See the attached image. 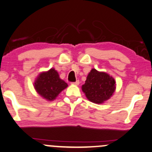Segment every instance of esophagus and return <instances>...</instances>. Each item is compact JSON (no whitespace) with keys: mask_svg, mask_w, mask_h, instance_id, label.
<instances>
[{"mask_svg":"<svg viewBox=\"0 0 152 152\" xmlns=\"http://www.w3.org/2000/svg\"><path fill=\"white\" fill-rule=\"evenodd\" d=\"M71 83L73 84V85H76V86H78V85L79 84V80H77L76 82H72Z\"/></svg>","mask_w":152,"mask_h":152,"instance_id":"obj_1","label":"esophagus"}]
</instances>
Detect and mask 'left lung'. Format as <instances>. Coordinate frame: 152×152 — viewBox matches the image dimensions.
<instances>
[{
	"instance_id": "left-lung-1",
	"label": "left lung",
	"mask_w": 152,
	"mask_h": 152,
	"mask_svg": "<svg viewBox=\"0 0 152 152\" xmlns=\"http://www.w3.org/2000/svg\"><path fill=\"white\" fill-rule=\"evenodd\" d=\"M82 90L87 98L95 104H102L110 99L115 90V81L112 76L92 69L89 73Z\"/></svg>"
}]
</instances>
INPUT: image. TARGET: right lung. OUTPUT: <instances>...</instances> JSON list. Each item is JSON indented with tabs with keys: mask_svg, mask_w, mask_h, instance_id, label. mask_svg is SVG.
<instances>
[{
	"mask_svg": "<svg viewBox=\"0 0 152 152\" xmlns=\"http://www.w3.org/2000/svg\"><path fill=\"white\" fill-rule=\"evenodd\" d=\"M67 86L63 80L60 79L58 73L54 69L40 74L34 86L38 94L48 101L55 99Z\"/></svg>",
	"mask_w": 152,
	"mask_h": 152,
	"instance_id": "right-lung-1",
	"label": "right lung"
}]
</instances>
